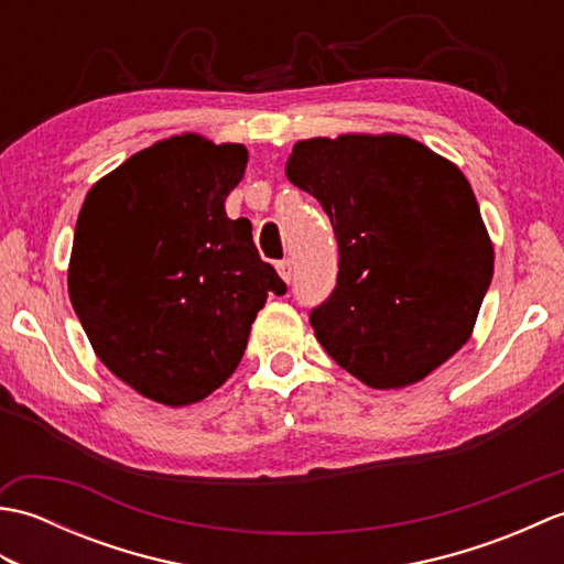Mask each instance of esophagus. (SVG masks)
Masks as SVG:
<instances>
[{
	"label": "esophagus",
	"mask_w": 564,
	"mask_h": 564,
	"mask_svg": "<svg viewBox=\"0 0 564 564\" xmlns=\"http://www.w3.org/2000/svg\"><path fill=\"white\" fill-rule=\"evenodd\" d=\"M275 271H279V275L285 283L293 281V261L291 259H281L279 263H275Z\"/></svg>",
	"instance_id": "1"
}]
</instances>
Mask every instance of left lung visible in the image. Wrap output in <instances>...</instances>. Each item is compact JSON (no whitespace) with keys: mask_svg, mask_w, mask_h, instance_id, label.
Instances as JSON below:
<instances>
[{"mask_svg":"<svg viewBox=\"0 0 564 564\" xmlns=\"http://www.w3.org/2000/svg\"><path fill=\"white\" fill-rule=\"evenodd\" d=\"M285 176L337 235V289L310 313L334 361L368 388L398 390L463 349L495 247L458 166L406 135L346 133L297 140Z\"/></svg>","mask_w":564,"mask_h":564,"instance_id":"8db88e82","label":"left lung"}]
</instances>
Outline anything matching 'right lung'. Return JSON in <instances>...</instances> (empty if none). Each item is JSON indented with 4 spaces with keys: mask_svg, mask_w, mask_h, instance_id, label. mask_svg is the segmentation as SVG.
<instances>
[{
    "mask_svg": "<svg viewBox=\"0 0 564 564\" xmlns=\"http://www.w3.org/2000/svg\"><path fill=\"white\" fill-rule=\"evenodd\" d=\"M247 148L184 133L135 152L82 203L72 307L104 366L142 398L186 406L235 373L251 322L285 283L225 198Z\"/></svg>",
    "mask_w": 564,
    "mask_h": 564,
    "instance_id": "right-lung-1",
    "label": "right lung"
}]
</instances>
